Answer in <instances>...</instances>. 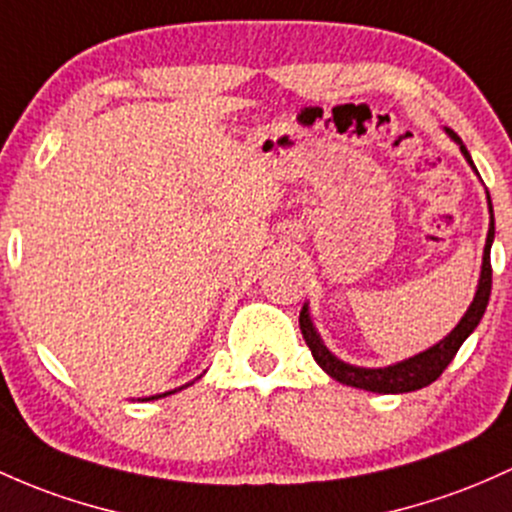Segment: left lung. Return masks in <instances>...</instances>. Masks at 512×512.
Segmentation results:
<instances>
[{
	"label": "left lung",
	"mask_w": 512,
	"mask_h": 512,
	"mask_svg": "<svg viewBox=\"0 0 512 512\" xmlns=\"http://www.w3.org/2000/svg\"><path fill=\"white\" fill-rule=\"evenodd\" d=\"M447 133L457 140L464 157L469 160V165L474 167L469 150L464 148L462 138H459L454 131H449V128H447ZM488 209H491V228H488V238H486V247H484V267H481L479 289H476V296H474V301H471L469 311L464 313V318L459 320L457 328H454L445 340H440L435 347L420 352V355L406 359V362L393 364V367H384V369L352 367V364L340 362L338 357H333L328 350H325V345L318 338L316 328H313L311 318H308V308L303 306V311L299 316L301 335H303V340H306L313 359L320 364V369H323L325 374L333 376L335 381H340V384L355 386V389H364V391H374V393L418 391V389H423V386H430L432 381L440 379V374L445 372L447 364L452 362L454 355H457L459 347H462V342L469 338L471 333H474V328L479 325V320L484 318V311L488 306V296H491V274H493L491 243H493V230H496L493 228L491 196H488Z\"/></svg>",
	"instance_id": "left-lung-1"
}]
</instances>
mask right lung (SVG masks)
Listing matches in <instances>:
<instances>
[{
  "label": "right lung",
  "instance_id": "right-lung-1",
  "mask_svg": "<svg viewBox=\"0 0 512 512\" xmlns=\"http://www.w3.org/2000/svg\"><path fill=\"white\" fill-rule=\"evenodd\" d=\"M172 393V391H170ZM162 396H167V393H162ZM162 396H153V398H162ZM148 401H150V398H148Z\"/></svg>",
  "mask_w": 512,
  "mask_h": 512
}]
</instances>
